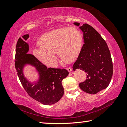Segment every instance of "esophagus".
Segmentation results:
<instances>
[{
    "label": "esophagus",
    "instance_id": "esophagus-1",
    "mask_svg": "<svg viewBox=\"0 0 127 127\" xmlns=\"http://www.w3.org/2000/svg\"><path fill=\"white\" fill-rule=\"evenodd\" d=\"M67 71L69 72H71L72 71V68L71 67H69V68H67Z\"/></svg>",
    "mask_w": 127,
    "mask_h": 127
}]
</instances>
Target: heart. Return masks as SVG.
<instances>
[{
	"label": "heart",
	"instance_id": "1",
	"mask_svg": "<svg viewBox=\"0 0 127 127\" xmlns=\"http://www.w3.org/2000/svg\"><path fill=\"white\" fill-rule=\"evenodd\" d=\"M82 40L81 32L75 28H59L42 35L38 41L39 49L34 50L33 54L37 60L49 67L57 65L56 53L65 63H72L81 51Z\"/></svg>",
	"mask_w": 127,
	"mask_h": 127
}]
</instances>
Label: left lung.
Segmentation results:
<instances>
[{"mask_svg": "<svg viewBox=\"0 0 127 127\" xmlns=\"http://www.w3.org/2000/svg\"><path fill=\"white\" fill-rule=\"evenodd\" d=\"M83 32L84 45L73 70L80 69L87 73L85 81L80 83V89L87 93L95 94L109 85L113 73V66L107 43L91 26L74 23Z\"/></svg>", "mask_w": 127, "mask_h": 127, "instance_id": "1", "label": "left lung"}]
</instances>
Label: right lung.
I'll return each mask as SVG.
<instances>
[{"mask_svg": "<svg viewBox=\"0 0 127 127\" xmlns=\"http://www.w3.org/2000/svg\"><path fill=\"white\" fill-rule=\"evenodd\" d=\"M29 34L24 35L17 42L15 67L24 89L30 96L45 105L58 102L64 94L62 81L69 74L65 69L48 68L32 54H28L29 45L26 42ZM31 66L38 73L37 80L32 82L25 74V68Z\"/></svg>", "mask_w": 127, "mask_h": 127, "instance_id": "obj_1", "label": "right lung"}]
</instances>
